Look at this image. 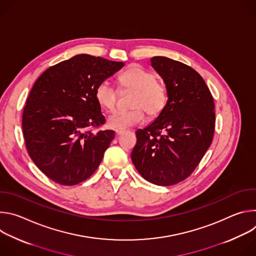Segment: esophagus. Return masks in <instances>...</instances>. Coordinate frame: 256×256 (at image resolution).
I'll return each mask as SVG.
<instances>
[{"instance_id": "obj_1", "label": "esophagus", "mask_w": 256, "mask_h": 256, "mask_svg": "<svg viewBox=\"0 0 256 256\" xmlns=\"http://www.w3.org/2000/svg\"><path fill=\"white\" fill-rule=\"evenodd\" d=\"M124 132H126L124 130H116V134L118 136H120V134H122Z\"/></svg>"}]
</instances>
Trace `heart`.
<instances>
[{
	"instance_id": "b5f03b06",
	"label": "heart",
	"mask_w": 256,
	"mask_h": 256,
	"mask_svg": "<svg viewBox=\"0 0 256 256\" xmlns=\"http://www.w3.org/2000/svg\"><path fill=\"white\" fill-rule=\"evenodd\" d=\"M118 83L122 88L136 91L132 106L128 112H116L107 118L108 126L116 130H124L140 124L144 118V112L149 116H159L168 101L167 89L157 82L154 72L134 64L122 72L118 76ZM118 91L108 81L100 82L95 89L97 103L107 112H112L116 106Z\"/></svg>"
}]
</instances>
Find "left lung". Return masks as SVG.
Returning a JSON list of instances; mask_svg holds the SVG:
<instances>
[{
    "instance_id": "1",
    "label": "left lung",
    "mask_w": 256,
    "mask_h": 256,
    "mask_svg": "<svg viewBox=\"0 0 256 256\" xmlns=\"http://www.w3.org/2000/svg\"><path fill=\"white\" fill-rule=\"evenodd\" d=\"M151 66L164 81L168 101L152 124L136 130L132 160L146 180L168 186L188 178L210 148L214 104L192 68L165 56L152 58Z\"/></svg>"
}]
</instances>
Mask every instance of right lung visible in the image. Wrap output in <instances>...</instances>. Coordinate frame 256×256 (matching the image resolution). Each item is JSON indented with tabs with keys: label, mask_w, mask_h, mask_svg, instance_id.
Here are the masks:
<instances>
[{
	"label": "right lung",
	"mask_w": 256,
	"mask_h": 256,
	"mask_svg": "<svg viewBox=\"0 0 256 256\" xmlns=\"http://www.w3.org/2000/svg\"><path fill=\"white\" fill-rule=\"evenodd\" d=\"M124 66L78 54L48 68L34 83L22 116L26 148L35 165L56 184H78L101 163L114 132L90 130L105 122L95 89Z\"/></svg>",
	"instance_id": "right-lung-1"
}]
</instances>
